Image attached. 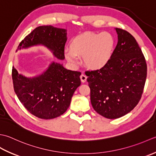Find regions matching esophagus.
I'll return each mask as SVG.
<instances>
[{"label":"esophagus","instance_id":"34e87169","mask_svg":"<svg viewBox=\"0 0 156 156\" xmlns=\"http://www.w3.org/2000/svg\"><path fill=\"white\" fill-rule=\"evenodd\" d=\"M80 79H81V81L82 83H85V81H86V80H87V77L85 75L82 74L80 76Z\"/></svg>","mask_w":156,"mask_h":156}]
</instances>
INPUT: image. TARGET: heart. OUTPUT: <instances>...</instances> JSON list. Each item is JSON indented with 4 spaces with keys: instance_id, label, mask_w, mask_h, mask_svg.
<instances>
[{
    "instance_id": "1",
    "label": "heart",
    "mask_w": 156,
    "mask_h": 156,
    "mask_svg": "<svg viewBox=\"0 0 156 156\" xmlns=\"http://www.w3.org/2000/svg\"><path fill=\"white\" fill-rule=\"evenodd\" d=\"M114 39L107 32L85 34L74 38L70 50L65 51L66 60L73 66L79 64L78 57L83 56L84 65L94 71L104 68L109 62L114 48Z\"/></svg>"
}]
</instances>
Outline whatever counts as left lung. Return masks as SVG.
<instances>
[{
    "mask_svg": "<svg viewBox=\"0 0 156 156\" xmlns=\"http://www.w3.org/2000/svg\"><path fill=\"white\" fill-rule=\"evenodd\" d=\"M115 30L118 43L109 62L86 74L92 106L109 119L126 115L137 105L147 77L145 57L135 37L125 30Z\"/></svg>",
    "mask_w": 156,
    "mask_h": 156,
    "instance_id": "8db88e82",
    "label": "left lung"
}]
</instances>
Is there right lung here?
Listing matches in <instances>:
<instances>
[{
	"label": "right lung",
	"instance_id": "obj_1",
	"mask_svg": "<svg viewBox=\"0 0 156 156\" xmlns=\"http://www.w3.org/2000/svg\"><path fill=\"white\" fill-rule=\"evenodd\" d=\"M66 30L52 25L39 26L21 41L17 51L42 46L55 58L64 60ZM81 73L68 70L52 61L46 70L34 77L19 73L14 66L12 78L16 95L29 112L42 119H52L64 114L74 92L81 85Z\"/></svg>",
	"mask_w": 156,
	"mask_h": 156
}]
</instances>
